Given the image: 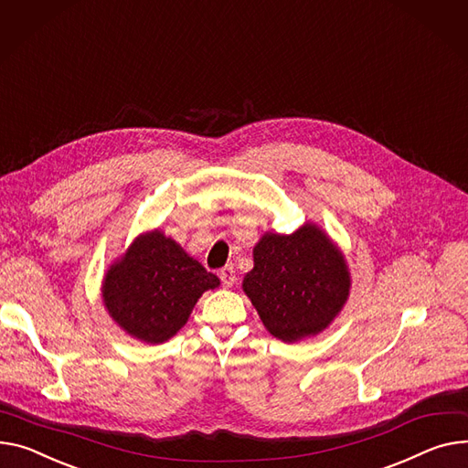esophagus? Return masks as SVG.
I'll use <instances>...</instances> for the list:
<instances>
[{
    "label": "esophagus",
    "mask_w": 468,
    "mask_h": 468,
    "mask_svg": "<svg viewBox=\"0 0 468 468\" xmlns=\"http://www.w3.org/2000/svg\"><path fill=\"white\" fill-rule=\"evenodd\" d=\"M220 280H222V284H224L226 288H231V286L237 282L235 269H233V267H224V269H220Z\"/></svg>",
    "instance_id": "34e87169"
}]
</instances>
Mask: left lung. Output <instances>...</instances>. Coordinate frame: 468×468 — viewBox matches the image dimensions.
Instances as JSON below:
<instances>
[{
  "mask_svg": "<svg viewBox=\"0 0 468 468\" xmlns=\"http://www.w3.org/2000/svg\"><path fill=\"white\" fill-rule=\"evenodd\" d=\"M242 290L271 335L295 342L333 322L348 299L350 274L329 237L308 224L292 235H263Z\"/></svg>",
  "mask_w": 468,
  "mask_h": 468,
  "instance_id": "8db88e82",
  "label": "left lung"
}]
</instances>
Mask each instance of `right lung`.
<instances>
[{"label": "right lung", "instance_id": "1", "mask_svg": "<svg viewBox=\"0 0 468 468\" xmlns=\"http://www.w3.org/2000/svg\"><path fill=\"white\" fill-rule=\"evenodd\" d=\"M218 284V276L173 239L154 231L135 239L126 256L111 267L103 282V301L122 329L158 345L188 322L203 292Z\"/></svg>", "mask_w": 468, "mask_h": 468}]
</instances>
